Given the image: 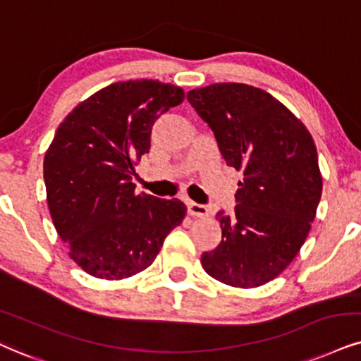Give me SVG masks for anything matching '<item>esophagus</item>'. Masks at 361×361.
<instances>
[{
  "label": "esophagus",
  "mask_w": 361,
  "mask_h": 361,
  "mask_svg": "<svg viewBox=\"0 0 361 361\" xmlns=\"http://www.w3.org/2000/svg\"><path fill=\"white\" fill-rule=\"evenodd\" d=\"M188 212L194 217H207L209 216V209L206 206H202V204H197V202H192V201H188Z\"/></svg>",
  "instance_id": "obj_1"
}]
</instances>
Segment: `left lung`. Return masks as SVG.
Returning a JSON list of instances; mask_svg holds the SVG:
<instances>
[{
    "instance_id": "left-lung-1",
    "label": "left lung",
    "mask_w": 361,
    "mask_h": 361,
    "mask_svg": "<svg viewBox=\"0 0 361 361\" xmlns=\"http://www.w3.org/2000/svg\"><path fill=\"white\" fill-rule=\"evenodd\" d=\"M214 132L226 164L241 171L233 216L217 212L222 241L202 268L234 288H257L288 268L303 246L322 199L313 137L268 92L212 83L188 93Z\"/></svg>"
}]
</instances>
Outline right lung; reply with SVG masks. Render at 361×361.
<instances>
[{"instance_id":"obj_1","label":"right lung","mask_w":361,"mask_h":361,"mask_svg":"<svg viewBox=\"0 0 361 361\" xmlns=\"http://www.w3.org/2000/svg\"><path fill=\"white\" fill-rule=\"evenodd\" d=\"M184 100L180 87L128 80L102 88L66 115L43 160L48 209L68 256L118 281L152 264L185 217L179 199L135 194V166L154 122Z\"/></svg>"}]
</instances>
